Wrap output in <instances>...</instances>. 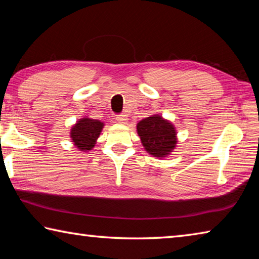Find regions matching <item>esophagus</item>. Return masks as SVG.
I'll use <instances>...</instances> for the list:
<instances>
[{
    "instance_id": "1",
    "label": "esophagus",
    "mask_w": 259,
    "mask_h": 259,
    "mask_svg": "<svg viewBox=\"0 0 259 259\" xmlns=\"http://www.w3.org/2000/svg\"><path fill=\"white\" fill-rule=\"evenodd\" d=\"M116 120H117V122H119V123L125 124L126 122H128V116H126L125 114H122V115H119L116 117Z\"/></svg>"
}]
</instances>
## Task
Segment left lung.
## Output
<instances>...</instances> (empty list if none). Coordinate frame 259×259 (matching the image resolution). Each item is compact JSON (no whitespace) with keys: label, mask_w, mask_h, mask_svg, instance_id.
Masks as SVG:
<instances>
[{"label":"left lung","mask_w":259,"mask_h":259,"mask_svg":"<svg viewBox=\"0 0 259 259\" xmlns=\"http://www.w3.org/2000/svg\"><path fill=\"white\" fill-rule=\"evenodd\" d=\"M136 129L144 150L153 157L169 156L177 146L176 126L160 114H153L139 121Z\"/></svg>","instance_id":"left-lung-1"}]
</instances>
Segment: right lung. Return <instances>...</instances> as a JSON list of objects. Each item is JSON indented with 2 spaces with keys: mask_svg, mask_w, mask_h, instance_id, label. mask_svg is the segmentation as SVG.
<instances>
[{
  "mask_svg": "<svg viewBox=\"0 0 259 259\" xmlns=\"http://www.w3.org/2000/svg\"><path fill=\"white\" fill-rule=\"evenodd\" d=\"M104 125L105 123L100 120L83 116L75 122V124L72 125L69 131L71 142L77 148V151L89 152L97 144V139L102 134Z\"/></svg>",
  "mask_w": 259,
  "mask_h": 259,
  "instance_id": "right-lung-1",
  "label": "right lung"
}]
</instances>
